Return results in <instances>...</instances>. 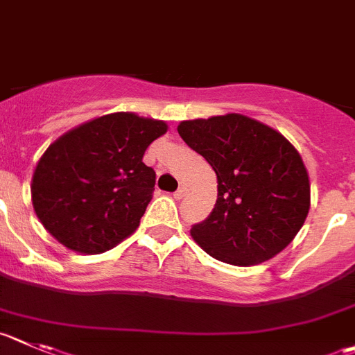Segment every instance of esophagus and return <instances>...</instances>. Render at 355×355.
Wrapping results in <instances>:
<instances>
[{"instance_id":"1","label":"esophagus","mask_w":355,"mask_h":355,"mask_svg":"<svg viewBox=\"0 0 355 355\" xmlns=\"http://www.w3.org/2000/svg\"><path fill=\"white\" fill-rule=\"evenodd\" d=\"M175 200H182V198H185L187 196V187H185V185H182V187H178L177 191H175Z\"/></svg>"}]
</instances>
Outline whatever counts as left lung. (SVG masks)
I'll list each match as a JSON object with an SVG mask.
<instances>
[{
  "label": "left lung",
  "instance_id": "obj_1",
  "mask_svg": "<svg viewBox=\"0 0 355 355\" xmlns=\"http://www.w3.org/2000/svg\"><path fill=\"white\" fill-rule=\"evenodd\" d=\"M178 135L217 175V203L191 234L217 261L250 266L294 240L310 210L300 152L278 131L240 114L184 121Z\"/></svg>",
  "mask_w": 355,
  "mask_h": 355
}]
</instances>
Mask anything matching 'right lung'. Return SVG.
<instances>
[{
    "instance_id": "obj_1",
    "label": "right lung",
    "mask_w": 355,
    "mask_h": 355,
    "mask_svg": "<svg viewBox=\"0 0 355 355\" xmlns=\"http://www.w3.org/2000/svg\"><path fill=\"white\" fill-rule=\"evenodd\" d=\"M166 129V122L117 112L64 132L33 173V208L43 227L80 254L107 252L135 233L155 184L141 159Z\"/></svg>"
}]
</instances>
